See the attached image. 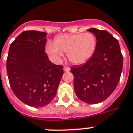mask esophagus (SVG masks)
Wrapping results in <instances>:
<instances>
[{
	"mask_svg": "<svg viewBox=\"0 0 133 133\" xmlns=\"http://www.w3.org/2000/svg\"><path fill=\"white\" fill-rule=\"evenodd\" d=\"M63 70L65 71V72H70V68L68 66H65H65L63 67Z\"/></svg>",
	"mask_w": 133,
	"mask_h": 133,
	"instance_id": "esophagus-1",
	"label": "esophagus"
}]
</instances>
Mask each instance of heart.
Here are the masks:
<instances>
[{"label": "heart", "mask_w": 133, "mask_h": 133, "mask_svg": "<svg viewBox=\"0 0 133 133\" xmlns=\"http://www.w3.org/2000/svg\"><path fill=\"white\" fill-rule=\"evenodd\" d=\"M96 47V38L91 33L65 34L57 37L55 42H49L46 50L56 60L67 53L69 61L73 64L79 65L87 61Z\"/></svg>", "instance_id": "1"}]
</instances>
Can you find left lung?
Listing matches in <instances>:
<instances>
[{
	"mask_svg": "<svg viewBox=\"0 0 133 133\" xmlns=\"http://www.w3.org/2000/svg\"><path fill=\"white\" fill-rule=\"evenodd\" d=\"M96 37L94 53L85 64L71 68L76 96L83 102L97 104L105 100L117 87L123 56L117 39L105 30L88 29Z\"/></svg>",
	"mask_w": 133,
	"mask_h": 133,
	"instance_id": "obj_1",
	"label": "left lung"
}]
</instances>
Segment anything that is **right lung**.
Listing matches in <instances>:
<instances>
[{
    "label": "right lung",
    "instance_id": "add662e5",
    "mask_svg": "<svg viewBox=\"0 0 133 133\" xmlns=\"http://www.w3.org/2000/svg\"><path fill=\"white\" fill-rule=\"evenodd\" d=\"M47 33L25 31L11 44L7 59L9 82L24 104L42 107L51 102L63 74V66L51 63L45 52Z\"/></svg>",
    "mask_w": 133,
    "mask_h": 133
}]
</instances>
